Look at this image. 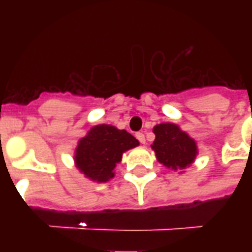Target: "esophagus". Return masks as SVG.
Instances as JSON below:
<instances>
[{
	"mask_svg": "<svg viewBox=\"0 0 252 252\" xmlns=\"http://www.w3.org/2000/svg\"><path fill=\"white\" fill-rule=\"evenodd\" d=\"M136 138H137L138 141L141 142V144H145V136H144V133H141V132L136 133Z\"/></svg>",
	"mask_w": 252,
	"mask_h": 252,
	"instance_id": "34e87169",
	"label": "esophagus"
}]
</instances>
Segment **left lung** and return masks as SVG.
I'll use <instances>...</instances> for the list:
<instances>
[{"instance_id": "8db88e82", "label": "left lung", "mask_w": 252, "mask_h": 252, "mask_svg": "<svg viewBox=\"0 0 252 252\" xmlns=\"http://www.w3.org/2000/svg\"><path fill=\"white\" fill-rule=\"evenodd\" d=\"M156 134L153 150L162 165L172 170L186 168L193 162L197 154L196 142L179 126L171 123H163L154 126Z\"/></svg>"}]
</instances>
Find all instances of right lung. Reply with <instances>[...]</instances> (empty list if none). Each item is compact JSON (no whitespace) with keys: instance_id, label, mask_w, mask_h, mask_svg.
Wrapping results in <instances>:
<instances>
[{"instance_id":"obj_1","label":"right lung","mask_w":252,"mask_h":252,"mask_svg":"<svg viewBox=\"0 0 252 252\" xmlns=\"http://www.w3.org/2000/svg\"><path fill=\"white\" fill-rule=\"evenodd\" d=\"M137 145V140L126 130L102 124L93 126L81 138L74 161L87 178L102 183L114 178V168L122 161L123 153Z\"/></svg>"}]
</instances>
